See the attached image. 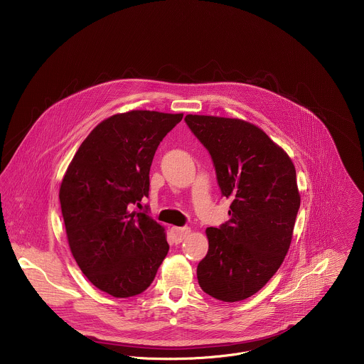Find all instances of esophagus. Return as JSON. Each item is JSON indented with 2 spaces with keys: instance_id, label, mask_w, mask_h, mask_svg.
I'll use <instances>...</instances> for the list:
<instances>
[{
  "instance_id": "34e87169",
  "label": "esophagus",
  "mask_w": 364,
  "mask_h": 364,
  "mask_svg": "<svg viewBox=\"0 0 364 364\" xmlns=\"http://www.w3.org/2000/svg\"><path fill=\"white\" fill-rule=\"evenodd\" d=\"M189 232H191V228L188 227H171V234L176 244H181L189 235Z\"/></svg>"
}]
</instances>
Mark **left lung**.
<instances>
[{
	"instance_id": "left-lung-1",
	"label": "left lung",
	"mask_w": 364,
	"mask_h": 364,
	"mask_svg": "<svg viewBox=\"0 0 364 364\" xmlns=\"http://www.w3.org/2000/svg\"><path fill=\"white\" fill-rule=\"evenodd\" d=\"M188 126L213 158L230 221L208 227V252L198 264L208 296L245 300L272 279L290 248L300 208L296 168L260 127L231 117L186 114Z\"/></svg>"
}]
</instances>
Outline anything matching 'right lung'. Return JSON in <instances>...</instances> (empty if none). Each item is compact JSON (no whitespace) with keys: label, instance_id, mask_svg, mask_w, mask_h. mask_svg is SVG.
Returning a JSON list of instances; mask_svg holds the SVG:
<instances>
[{"label":"right lung","instance_id":"1","mask_svg":"<svg viewBox=\"0 0 364 364\" xmlns=\"http://www.w3.org/2000/svg\"><path fill=\"white\" fill-rule=\"evenodd\" d=\"M182 117L116 113L87 136L63 176L58 198L70 251L87 279L116 299L147 290L168 254L165 228L130 208L149 196L156 147Z\"/></svg>","mask_w":364,"mask_h":364}]
</instances>
